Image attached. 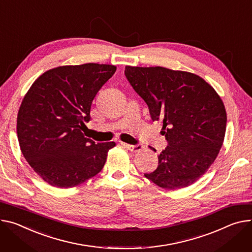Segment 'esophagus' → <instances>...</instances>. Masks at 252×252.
Wrapping results in <instances>:
<instances>
[{"instance_id": "esophagus-1", "label": "esophagus", "mask_w": 252, "mask_h": 252, "mask_svg": "<svg viewBox=\"0 0 252 252\" xmlns=\"http://www.w3.org/2000/svg\"><path fill=\"white\" fill-rule=\"evenodd\" d=\"M122 145L124 147H126L127 150H129L130 152L132 153H136V152H140L143 150V145L141 144H138V145H128V144H126V143H122Z\"/></svg>"}]
</instances>
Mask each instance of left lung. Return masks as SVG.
<instances>
[{
  "label": "left lung",
  "mask_w": 252,
  "mask_h": 252,
  "mask_svg": "<svg viewBox=\"0 0 252 252\" xmlns=\"http://www.w3.org/2000/svg\"><path fill=\"white\" fill-rule=\"evenodd\" d=\"M125 74L148 104L152 120L163 123L161 132L168 142L158 155V168L145 177L167 190L192 185L207 172L222 147L227 122L222 99L194 73L126 66Z\"/></svg>",
  "instance_id": "1"
}]
</instances>
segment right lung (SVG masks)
Returning <instances> with one entry per match:
<instances>
[{
  "label": "right lung",
  "mask_w": 252,
  "mask_h": 252,
  "mask_svg": "<svg viewBox=\"0 0 252 252\" xmlns=\"http://www.w3.org/2000/svg\"><path fill=\"white\" fill-rule=\"evenodd\" d=\"M117 66L86 63L44 72L23 98L17 117L20 149L49 185L72 188L98 174L114 142L85 138L93 100Z\"/></svg>",
  "instance_id": "right-lung-1"
}]
</instances>
